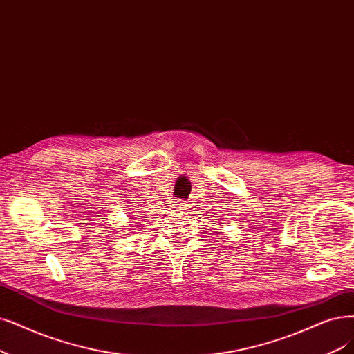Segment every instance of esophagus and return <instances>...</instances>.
Masks as SVG:
<instances>
[{"label": "esophagus", "instance_id": "34e87169", "mask_svg": "<svg viewBox=\"0 0 354 354\" xmlns=\"http://www.w3.org/2000/svg\"><path fill=\"white\" fill-rule=\"evenodd\" d=\"M187 207H188V204H187V201H184V200H178L176 204H175V208H176V210H179V212L187 210Z\"/></svg>", "mask_w": 354, "mask_h": 354}]
</instances>
